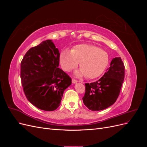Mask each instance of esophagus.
Returning <instances> with one entry per match:
<instances>
[{
  "mask_svg": "<svg viewBox=\"0 0 147 147\" xmlns=\"http://www.w3.org/2000/svg\"><path fill=\"white\" fill-rule=\"evenodd\" d=\"M72 83L75 84V83H77V82H78V81H77V80H75V79H72Z\"/></svg>",
  "mask_w": 147,
  "mask_h": 147,
  "instance_id": "esophagus-1",
  "label": "esophagus"
}]
</instances>
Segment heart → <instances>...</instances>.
Segmentation results:
<instances>
[{"instance_id": "obj_1", "label": "heart", "mask_w": 147, "mask_h": 147, "mask_svg": "<svg viewBox=\"0 0 147 147\" xmlns=\"http://www.w3.org/2000/svg\"><path fill=\"white\" fill-rule=\"evenodd\" d=\"M62 69L66 72L76 68L80 63V70L75 72L76 77L86 75L87 78L99 77L107 67L109 55L99 47L89 44H80L71 50H64L59 56Z\"/></svg>"}]
</instances>
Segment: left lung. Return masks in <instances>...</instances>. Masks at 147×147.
<instances>
[{"mask_svg":"<svg viewBox=\"0 0 147 147\" xmlns=\"http://www.w3.org/2000/svg\"><path fill=\"white\" fill-rule=\"evenodd\" d=\"M110 67L99 80L85 83L84 104L92 111L104 110L116 102L124 78V65L120 57L111 61Z\"/></svg>","mask_w":147,"mask_h":147,"instance_id":"left-lung-1","label":"left lung"}]
</instances>
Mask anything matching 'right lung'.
<instances>
[{
	"label": "right lung",
	"instance_id": "add662e5",
	"mask_svg": "<svg viewBox=\"0 0 147 147\" xmlns=\"http://www.w3.org/2000/svg\"><path fill=\"white\" fill-rule=\"evenodd\" d=\"M59 52L51 40L43 41L26 53L21 63V79L28 100L38 109L53 111L61 104L72 80L58 68Z\"/></svg>",
	"mask_w": 147,
	"mask_h": 147
}]
</instances>
